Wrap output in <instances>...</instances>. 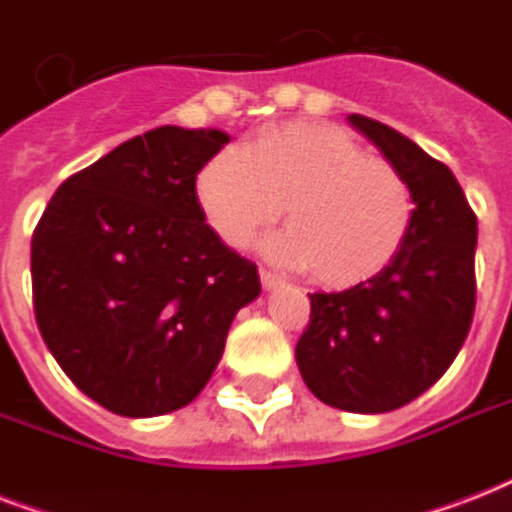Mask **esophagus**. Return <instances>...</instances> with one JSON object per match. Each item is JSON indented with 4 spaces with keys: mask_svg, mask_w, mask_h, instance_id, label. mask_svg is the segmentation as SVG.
I'll list each match as a JSON object with an SVG mask.
<instances>
[{
    "mask_svg": "<svg viewBox=\"0 0 512 512\" xmlns=\"http://www.w3.org/2000/svg\"><path fill=\"white\" fill-rule=\"evenodd\" d=\"M260 281H263V287H265V289L281 287V279H279V276H276V273H271V271H265V268H260Z\"/></svg>",
    "mask_w": 512,
    "mask_h": 512,
    "instance_id": "esophagus-1",
    "label": "esophagus"
}]
</instances>
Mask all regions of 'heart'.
Segmentation results:
<instances>
[{"mask_svg":"<svg viewBox=\"0 0 512 512\" xmlns=\"http://www.w3.org/2000/svg\"><path fill=\"white\" fill-rule=\"evenodd\" d=\"M196 199L228 247H247L287 204L289 231L268 252L335 289L385 271L414 217L406 177L321 124L271 127L241 151H220L201 167Z\"/></svg>","mask_w":512,"mask_h":512,"instance_id":"b5f03b06","label":"heart"}]
</instances>
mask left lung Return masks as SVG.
<instances>
[{
    "label": "left lung",
    "mask_w": 512,
    "mask_h": 512,
    "mask_svg": "<svg viewBox=\"0 0 512 512\" xmlns=\"http://www.w3.org/2000/svg\"><path fill=\"white\" fill-rule=\"evenodd\" d=\"M348 122L406 177L412 228L385 271L311 295L295 358L319 401L382 414L422 396L460 353L476 311L478 223L446 164L388 124L361 114Z\"/></svg>",
    "instance_id": "8db88e82"
}]
</instances>
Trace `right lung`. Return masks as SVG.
<instances>
[{
    "mask_svg": "<svg viewBox=\"0 0 512 512\" xmlns=\"http://www.w3.org/2000/svg\"><path fill=\"white\" fill-rule=\"evenodd\" d=\"M223 130L164 124L60 185L31 239L34 313L84 396L122 417L191 404L236 313L260 295L257 265L225 247L196 199Z\"/></svg>",
    "mask_w": 512,
    "mask_h": 512,
    "instance_id": "right-lung-1",
    "label": "right lung"
}]
</instances>
